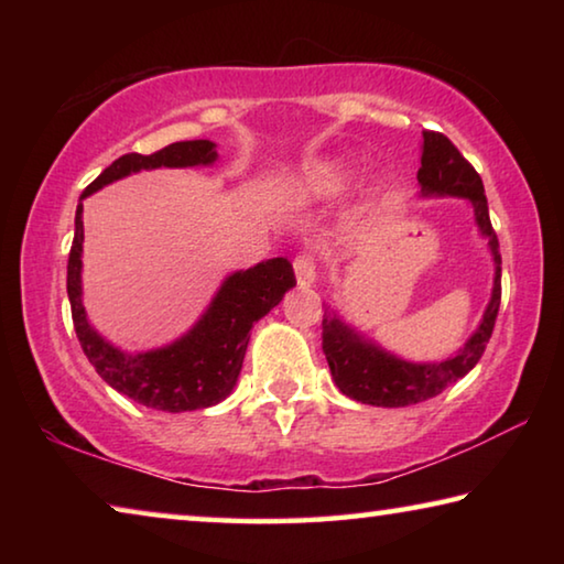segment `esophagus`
Wrapping results in <instances>:
<instances>
[{
    "instance_id": "obj_1",
    "label": "esophagus",
    "mask_w": 564,
    "mask_h": 564,
    "mask_svg": "<svg viewBox=\"0 0 564 564\" xmlns=\"http://www.w3.org/2000/svg\"><path fill=\"white\" fill-rule=\"evenodd\" d=\"M293 271L295 283H299L301 289H311V285L316 283V263H313L311 256H299V259L293 261Z\"/></svg>"
}]
</instances>
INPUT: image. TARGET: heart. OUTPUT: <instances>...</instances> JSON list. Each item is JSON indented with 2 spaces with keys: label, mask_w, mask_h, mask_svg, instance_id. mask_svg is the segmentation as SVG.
Wrapping results in <instances>:
<instances>
[{
  "label": "heart",
  "mask_w": 564,
  "mask_h": 564,
  "mask_svg": "<svg viewBox=\"0 0 564 564\" xmlns=\"http://www.w3.org/2000/svg\"><path fill=\"white\" fill-rule=\"evenodd\" d=\"M350 184V171L338 159H311L289 181L291 194L308 202H330Z\"/></svg>",
  "instance_id": "b5f03b06"
}]
</instances>
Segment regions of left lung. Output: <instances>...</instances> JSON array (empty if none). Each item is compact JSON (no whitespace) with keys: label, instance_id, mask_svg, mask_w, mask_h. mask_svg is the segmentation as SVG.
I'll return each instance as SVG.
<instances>
[{"label":"left lung","instance_id":"8db88e82","mask_svg":"<svg viewBox=\"0 0 564 564\" xmlns=\"http://www.w3.org/2000/svg\"><path fill=\"white\" fill-rule=\"evenodd\" d=\"M423 154H420L417 184L423 198H467L473 206L475 226L488 241L495 275L492 293L480 326L473 330L453 356L433 362H413L380 348L376 340L362 336L350 323L326 305L323 313V352H326L330 376L343 395L376 408H405L441 395L447 386L465 378L482 358L492 336L495 318L500 308V243L492 231L488 198L482 178L467 164L453 141L437 131H423Z\"/></svg>","mask_w":564,"mask_h":564}]
</instances>
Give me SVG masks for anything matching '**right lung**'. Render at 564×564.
<instances>
[{"label": "right lung", "mask_w": 564, "mask_h": 564, "mask_svg": "<svg viewBox=\"0 0 564 564\" xmlns=\"http://www.w3.org/2000/svg\"><path fill=\"white\" fill-rule=\"evenodd\" d=\"M218 159L216 144L208 139L176 141L156 154H123L84 188L82 198L97 194L99 188L123 176L151 169H186L212 166ZM76 206L74 243L66 265V293L72 303V321L76 338L97 373L107 383L131 398L164 413H186L221 403L236 388L243 356L251 338V328L273 305L283 301L285 291L295 285L293 265L289 259H269L253 269L234 271L218 285L194 326L174 343L144 352H127L113 346L87 318L82 301V251H84V206Z\"/></svg>", "instance_id": "1"}]
</instances>
